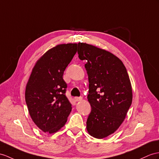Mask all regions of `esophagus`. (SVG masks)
Masks as SVG:
<instances>
[{"mask_svg": "<svg viewBox=\"0 0 159 159\" xmlns=\"http://www.w3.org/2000/svg\"><path fill=\"white\" fill-rule=\"evenodd\" d=\"M75 101H80V100H82V96H80V97H75Z\"/></svg>", "mask_w": 159, "mask_h": 159, "instance_id": "34e87169", "label": "esophagus"}]
</instances>
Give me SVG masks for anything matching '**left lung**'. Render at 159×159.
Instances as JSON below:
<instances>
[{
  "label": "left lung",
  "instance_id": "obj_1",
  "mask_svg": "<svg viewBox=\"0 0 159 159\" xmlns=\"http://www.w3.org/2000/svg\"><path fill=\"white\" fill-rule=\"evenodd\" d=\"M77 53L85 64L89 81L88 100L92 110L87 119L88 133L96 138L113 134L125 118L132 102V89L126 68L113 54L86 43Z\"/></svg>",
  "mask_w": 159,
  "mask_h": 159
}]
</instances>
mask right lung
Wrapping results in <instances>:
<instances>
[{
  "label": "right lung",
  "mask_w": 159,
  "mask_h": 159,
  "mask_svg": "<svg viewBox=\"0 0 159 159\" xmlns=\"http://www.w3.org/2000/svg\"><path fill=\"white\" fill-rule=\"evenodd\" d=\"M76 52L77 44L58 45L48 50L32 69L26 86L25 102L33 121L44 132L59 131L71 113L63 75Z\"/></svg>",
  "instance_id": "add662e5"
}]
</instances>
